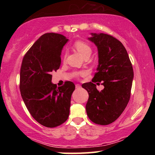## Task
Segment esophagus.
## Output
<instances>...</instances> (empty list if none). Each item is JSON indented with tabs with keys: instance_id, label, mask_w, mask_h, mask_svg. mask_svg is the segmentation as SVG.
<instances>
[{
	"instance_id": "1",
	"label": "esophagus",
	"mask_w": 155,
	"mask_h": 155,
	"mask_svg": "<svg viewBox=\"0 0 155 155\" xmlns=\"http://www.w3.org/2000/svg\"><path fill=\"white\" fill-rule=\"evenodd\" d=\"M75 87L77 89L80 88V87H81V85H80V84H75Z\"/></svg>"
}]
</instances>
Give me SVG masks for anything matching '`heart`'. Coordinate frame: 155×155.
<instances>
[{"label":"heart","instance_id":"obj_1","mask_svg":"<svg viewBox=\"0 0 155 155\" xmlns=\"http://www.w3.org/2000/svg\"><path fill=\"white\" fill-rule=\"evenodd\" d=\"M76 49L84 57L90 56L92 54V48L90 46L83 41H77L74 44Z\"/></svg>","mask_w":155,"mask_h":155}]
</instances>
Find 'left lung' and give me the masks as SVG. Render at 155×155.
Segmentation results:
<instances>
[{
  "mask_svg": "<svg viewBox=\"0 0 155 155\" xmlns=\"http://www.w3.org/2000/svg\"><path fill=\"white\" fill-rule=\"evenodd\" d=\"M88 39L98 50L99 64L92 82L82 84L89 99L86 111L94 124L109 125L117 119L126 109L130 97L133 70L127 51L117 39L107 34L91 33ZM96 81L105 88L98 91Z\"/></svg>",
  "mask_w": 155,
  "mask_h": 155,
  "instance_id": "8db88e82",
  "label": "left lung"
}]
</instances>
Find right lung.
I'll return each mask as SVG.
<instances>
[{"label":"right lung","instance_id":"1","mask_svg":"<svg viewBox=\"0 0 155 155\" xmlns=\"http://www.w3.org/2000/svg\"><path fill=\"white\" fill-rule=\"evenodd\" d=\"M68 41L60 34H44L26 53L21 65L20 90L25 104L31 116L48 128L60 126L69 116L75 84L68 81L57 87L51 82V72L60 67Z\"/></svg>","mask_w":155,"mask_h":155}]
</instances>
